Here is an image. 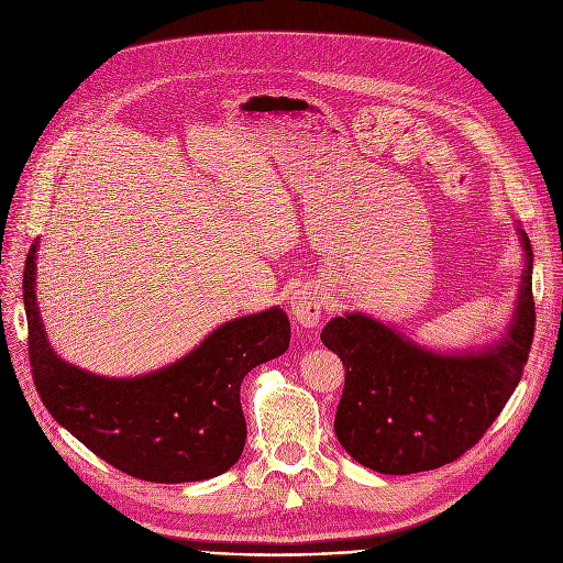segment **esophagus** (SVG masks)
Instances as JSON below:
<instances>
[{"instance_id":"1","label":"esophagus","mask_w":563,"mask_h":563,"mask_svg":"<svg viewBox=\"0 0 563 563\" xmlns=\"http://www.w3.org/2000/svg\"><path fill=\"white\" fill-rule=\"evenodd\" d=\"M291 317L297 319L301 327L310 329L317 327V321L321 319V297L319 291L312 285H303L291 297V306H289Z\"/></svg>"}]
</instances>
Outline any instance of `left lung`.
I'll list each match as a JSON object with an SVG mask.
<instances>
[{
    "label": "left lung",
    "instance_id": "1",
    "mask_svg": "<svg viewBox=\"0 0 563 563\" xmlns=\"http://www.w3.org/2000/svg\"><path fill=\"white\" fill-rule=\"evenodd\" d=\"M507 338L461 356L412 344L365 314L333 317L321 342L342 358L344 390L335 412L340 445L380 475H410L456 461L475 448L520 383L534 340L531 246Z\"/></svg>",
    "mask_w": 563,
    "mask_h": 563
}]
</instances>
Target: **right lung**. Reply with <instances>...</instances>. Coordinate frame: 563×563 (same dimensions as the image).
<instances>
[{"label": "right lung", "mask_w": 563, "mask_h": 563, "mask_svg": "<svg viewBox=\"0 0 563 563\" xmlns=\"http://www.w3.org/2000/svg\"><path fill=\"white\" fill-rule=\"evenodd\" d=\"M36 249L24 262L22 294L29 365L52 412L96 456L155 484L212 479L244 452V376L289 346L280 308L219 327L189 356L139 378H102L64 363L49 349L36 308Z\"/></svg>", "instance_id": "1"}]
</instances>
